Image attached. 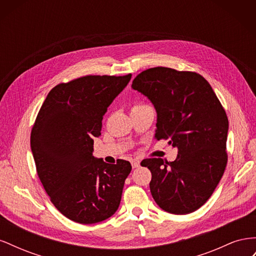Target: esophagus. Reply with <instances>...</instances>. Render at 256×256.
<instances>
[{"label":"esophagus","instance_id":"esophagus-1","mask_svg":"<svg viewBox=\"0 0 256 256\" xmlns=\"http://www.w3.org/2000/svg\"><path fill=\"white\" fill-rule=\"evenodd\" d=\"M131 166H132V168H138L140 166V160L134 158V159H131Z\"/></svg>","mask_w":256,"mask_h":256}]
</instances>
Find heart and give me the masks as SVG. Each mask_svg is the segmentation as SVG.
I'll return each instance as SVG.
<instances>
[{"label":"heart","instance_id":"1","mask_svg":"<svg viewBox=\"0 0 256 256\" xmlns=\"http://www.w3.org/2000/svg\"><path fill=\"white\" fill-rule=\"evenodd\" d=\"M142 106V104H136V106H134L132 108H136V106Z\"/></svg>","mask_w":256,"mask_h":256}]
</instances>
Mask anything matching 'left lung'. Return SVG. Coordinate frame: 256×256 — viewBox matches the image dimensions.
<instances>
[{"label":"left lung","instance_id":"1","mask_svg":"<svg viewBox=\"0 0 256 256\" xmlns=\"http://www.w3.org/2000/svg\"><path fill=\"white\" fill-rule=\"evenodd\" d=\"M134 90L157 111L154 138L177 147L172 162L144 159L152 172L150 188L160 208L187 214L203 206L218 186L228 164V120L214 90L202 76L154 67L138 74Z\"/></svg>","mask_w":256,"mask_h":256}]
</instances>
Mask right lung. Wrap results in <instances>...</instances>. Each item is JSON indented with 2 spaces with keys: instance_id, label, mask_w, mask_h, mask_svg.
I'll use <instances>...</instances> for the list:
<instances>
[{
  "instance_id": "1",
  "label": "right lung",
  "mask_w": 256,
  "mask_h": 256,
  "mask_svg": "<svg viewBox=\"0 0 256 256\" xmlns=\"http://www.w3.org/2000/svg\"><path fill=\"white\" fill-rule=\"evenodd\" d=\"M126 76H84L54 86L30 132L36 172L52 204L66 218L92 224L110 218L120 203L129 161L106 164L92 156V138Z\"/></svg>"
}]
</instances>
